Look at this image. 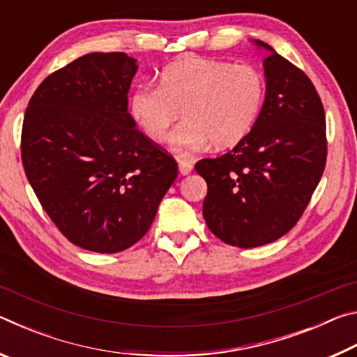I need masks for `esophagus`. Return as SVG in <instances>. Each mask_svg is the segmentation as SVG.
<instances>
[{
    "label": "esophagus",
    "mask_w": 357,
    "mask_h": 357,
    "mask_svg": "<svg viewBox=\"0 0 357 357\" xmlns=\"http://www.w3.org/2000/svg\"><path fill=\"white\" fill-rule=\"evenodd\" d=\"M178 167H179V173L183 174V176H185V174H189L193 170V167L189 160H179Z\"/></svg>",
    "instance_id": "1"
}]
</instances>
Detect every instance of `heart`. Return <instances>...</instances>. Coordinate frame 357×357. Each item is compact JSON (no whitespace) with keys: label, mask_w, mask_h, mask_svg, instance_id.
Returning <instances> with one entry per match:
<instances>
[{"label":"heart","mask_w":357,"mask_h":357,"mask_svg":"<svg viewBox=\"0 0 357 357\" xmlns=\"http://www.w3.org/2000/svg\"><path fill=\"white\" fill-rule=\"evenodd\" d=\"M263 94V78L250 66L187 58L162 70L159 88H135L129 108L153 142L167 135L181 112L184 121L170 142L174 149L192 153L209 143L223 149L243 140L255 124Z\"/></svg>","instance_id":"obj_1"}]
</instances>
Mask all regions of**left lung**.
Returning <instances> with one entry per match:
<instances>
[{
	"instance_id": "8db88e82",
	"label": "left lung",
	"mask_w": 357,
	"mask_h": 357,
	"mask_svg": "<svg viewBox=\"0 0 357 357\" xmlns=\"http://www.w3.org/2000/svg\"><path fill=\"white\" fill-rule=\"evenodd\" d=\"M266 94L252 130L229 153L202 159L208 184L203 215L217 238L241 249L264 245L291 229L326 165V116L304 72L261 40Z\"/></svg>"
}]
</instances>
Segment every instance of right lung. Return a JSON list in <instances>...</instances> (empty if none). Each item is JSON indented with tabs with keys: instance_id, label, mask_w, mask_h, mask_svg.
<instances>
[{
	"instance_id": "obj_1",
	"label": "right lung",
	"mask_w": 357,
	"mask_h": 357,
	"mask_svg": "<svg viewBox=\"0 0 357 357\" xmlns=\"http://www.w3.org/2000/svg\"><path fill=\"white\" fill-rule=\"evenodd\" d=\"M137 69L126 53L83 55L39 84L23 119L29 184L59 231L91 252L140 241L178 176L128 112Z\"/></svg>"
}]
</instances>
